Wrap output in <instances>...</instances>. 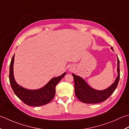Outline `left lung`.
Returning a JSON list of instances; mask_svg holds the SVG:
<instances>
[{"label": "left lung", "mask_w": 129, "mask_h": 129, "mask_svg": "<svg viewBox=\"0 0 129 129\" xmlns=\"http://www.w3.org/2000/svg\"><path fill=\"white\" fill-rule=\"evenodd\" d=\"M113 50V47H111ZM118 75L115 81L108 88L98 90L93 89L86 82L79 76L73 74L74 80L75 94L78 99L85 103H98L105 101L111 95L116 88L120 79V61L117 57Z\"/></svg>", "instance_id": "left-lung-1"}]
</instances>
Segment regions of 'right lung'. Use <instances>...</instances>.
Here are the masks:
<instances>
[{
	"label": "right lung",
	"mask_w": 129,
	"mask_h": 129,
	"mask_svg": "<svg viewBox=\"0 0 129 129\" xmlns=\"http://www.w3.org/2000/svg\"><path fill=\"white\" fill-rule=\"evenodd\" d=\"M14 55L12 57L9 67V82L11 87L17 96L25 104L30 106H40L49 103L54 98L55 88L66 73L57 77L53 78L44 87L36 90L27 89L16 83L13 75Z\"/></svg>",
	"instance_id": "1"
}]
</instances>
